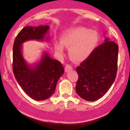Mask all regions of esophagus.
<instances>
[{
	"label": "esophagus",
	"instance_id": "esophagus-1",
	"mask_svg": "<svg viewBox=\"0 0 130 130\" xmlns=\"http://www.w3.org/2000/svg\"><path fill=\"white\" fill-rule=\"evenodd\" d=\"M71 70H72V67L71 66V65H67L66 66H65V71L66 72H69Z\"/></svg>",
	"mask_w": 130,
	"mask_h": 130
}]
</instances>
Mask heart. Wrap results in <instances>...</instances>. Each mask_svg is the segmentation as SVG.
<instances>
[{
	"label": "heart",
	"instance_id": "heart-1",
	"mask_svg": "<svg viewBox=\"0 0 130 130\" xmlns=\"http://www.w3.org/2000/svg\"><path fill=\"white\" fill-rule=\"evenodd\" d=\"M61 41H56L55 50L62 54L65 46L69 48V55L75 62L86 60L96 47L99 37L96 32L83 26L71 28L63 33Z\"/></svg>",
	"mask_w": 130,
	"mask_h": 130
}]
</instances>
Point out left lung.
<instances>
[{
  "instance_id": "8db88e82",
  "label": "left lung",
  "mask_w": 130,
  "mask_h": 130,
  "mask_svg": "<svg viewBox=\"0 0 130 130\" xmlns=\"http://www.w3.org/2000/svg\"><path fill=\"white\" fill-rule=\"evenodd\" d=\"M118 58V45L105 37L104 43L77 67L79 78L75 90L78 95L90 102L102 97L115 80Z\"/></svg>"
}]
</instances>
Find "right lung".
Instances as JSON below:
<instances>
[{
  "label": "right lung",
  "instance_id": "right-lung-1",
  "mask_svg": "<svg viewBox=\"0 0 130 130\" xmlns=\"http://www.w3.org/2000/svg\"><path fill=\"white\" fill-rule=\"evenodd\" d=\"M49 25L26 26L16 36L13 45L12 70L16 80L23 90L32 99L45 100L53 95L58 80L64 72L60 61L54 60L44 51L38 62L30 65L26 62L22 53V44L30 40L49 41L46 36Z\"/></svg>",
  "mask_w": 130,
  "mask_h": 130
}]
</instances>
